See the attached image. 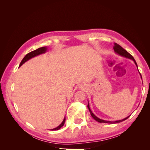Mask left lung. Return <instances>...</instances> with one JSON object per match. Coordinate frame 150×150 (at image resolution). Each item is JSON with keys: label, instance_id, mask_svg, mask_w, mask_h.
I'll list each match as a JSON object with an SVG mask.
<instances>
[{"label": "left lung", "instance_id": "8db88e82", "mask_svg": "<svg viewBox=\"0 0 150 150\" xmlns=\"http://www.w3.org/2000/svg\"><path fill=\"white\" fill-rule=\"evenodd\" d=\"M113 49H114L115 52L117 54H118V55H120V56H122V57H126V58L130 59H132V60L134 62L136 66H137V67H138V65H137V62H136V61H135V60H134V59L133 58V57L132 56H131V54H130L128 52H127L125 49H124L121 46H120L119 44H116V43H114V47H113ZM139 74H140V72H139ZM140 76H141V78L142 79V75H141V74H140ZM88 108L89 110L90 114H91V116L93 117V119L95 120L96 121H97L99 122H103V123H110V124L118 123V122H122V121H123L126 120V119H128V117H129V116H128V117H126V118H125V119H123V120H118V121H105V120H101V119H99V117H98L97 116H95V115L93 114V113L92 111H91V110H90L89 103L88 104Z\"/></svg>", "mask_w": 150, "mask_h": 150}]
</instances>
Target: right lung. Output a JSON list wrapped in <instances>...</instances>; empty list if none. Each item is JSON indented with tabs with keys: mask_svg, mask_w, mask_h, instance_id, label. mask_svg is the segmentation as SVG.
<instances>
[{
	"mask_svg": "<svg viewBox=\"0 0 150 150\" xmlns=\"http://www.w3.org/2000/svg\"><path fill=\"white\" fill-rule=\"evenodd\" d=\"M47 47H40V48H39V49H36V50H34V51H32V52H29V53H28V54H27L25 56V57L23 58V59L22 60L21 62L20 63L19 67H21V66L22 64H23L24 63H25L26 61H28V60L30 59L31 58H33V57H35V56H38V55H39V54H41L45 53V52H46L47 51ZM65 121H66V117H64V120H63L62 122H61V124L59 126H58L57 127V128L52 129H51V130L54 131V130H58V129H59L61 128V127H62L63 126H64Z\"/></svg>",
	"mask_w": 150,
	"mask_h": 150,
	"instance_id": "1",
	"label": "right lung"
}]
</instances>
